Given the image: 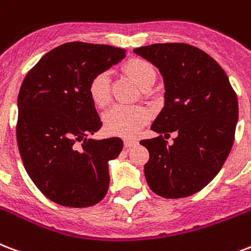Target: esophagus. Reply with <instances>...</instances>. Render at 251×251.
Returning <instances> with one entry per match:
<instances>
[{"label": "esophagus", "mask_w": 251, "mask_h": 251, "mask_svg": "<svg viewBox=\"0 0 251 251\" xmlns=\"http://www.w3.org/2000/svg\"><path fill=\"white\" fill-rule=\"evenodd\" d=\"M124 145H125L126 149H130V147H133L137 145V141L133 138H124Z\"/></svg>", "instance_id": "obj_1"}]
</instances>
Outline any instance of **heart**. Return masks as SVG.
I'll list each match as a JSON object with an SVG mask.
<instances>
[{
	"label": "heart",
	"instance_id": "obj_1",
	"mask_svg": "<svg viewBox=\"0 0 251 251\" xmlns=\"http://www.w3.org/2000/svg\"><path fill=\"white\" fill-rule=\"evenodd\" d=\"M122 70L127 76L138 84L139 87H151L156 79L154 66L142 57H131L124 64ZM88 92L96 106L105 108L110 102V80L105 72L95 75L92 77ZM150 110L145 106H129L114 105L105 113L104 126L106 131L113 135L131 137L150 120Z\"/></svg>",
	"mask_w": 251,
	"mask_h": 251
}]
</instances>
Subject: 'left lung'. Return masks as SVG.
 I'll return each instance as SVG.
<instances>
[{
    "label": "left lung",
    "mask_w": 251,
    "mask_h": 251,
    "mask_svg": "<svg viewBox=\"0 0 251 251\" xmlns=\"http://www.w3.org/2000/svg\"><path fill=\"white\" fill-rule=\"evenodd\" d=\"M134 52L160 71L166 87L164 108L151 126L160 135L141 141L150 154L147 184L162 198L191 196L213 180L232 150L236 92L219 63L195 46L155 43ZM172 131L178 137L168 145Z\"/></svg>",
    "instance_id": "obj_1"
}]
</instances>
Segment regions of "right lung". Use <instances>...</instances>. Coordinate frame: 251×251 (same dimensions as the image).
Masks as SVG:
<instances>
[{"label": "right lung", "mask_w": 251, "mask_h": 251, "mask_svg": "<svg viewBox=\"0 0 251 251\" xmlns=\"http://www.w3.org/2000/svg\"><path fill=\"white\" fill-rule=\"evenodd\" d=\"M125 52L106 45L64 43L46 53L21 85L19 154L34 184L59 205L92 206L108 192V162L120 155L124 143L87 138L102 126L88 87Z\"/></svg>", "instance_id": "obj_1"}]
</instances>
